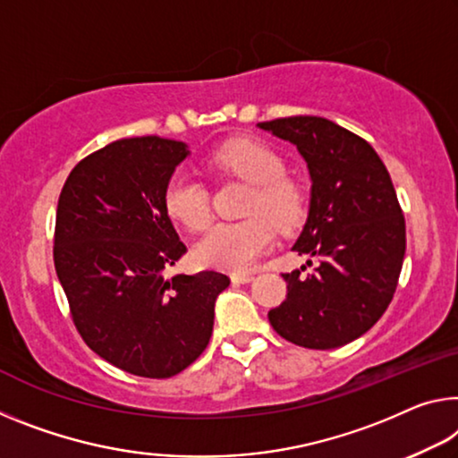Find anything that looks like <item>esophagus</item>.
Returning a JSON list of instances; mask_svg holds the SVG:
<instances>
[{
	"label": "esophagus",
	"instance_id": "esophagus-1",
	"mask_svg": "<svg viewBox=\"0 0 458 458\" xmlns=\"http://www.w3.org/2000/svg\"><path fill=\"white\" fill-rule=\"evenodd\" d=\"M232 281H234V283H249V281H252V273H234V275H232Z\"/></svg>",
	"mask_w": 458,
	"mask_h": 458
}]
</instances>
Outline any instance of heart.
Masks as SVG:
<instances>
[{
	"label": "heart",
	"mask_w": 458,
	"mask_h": 458,
	"mask_svg": "<svg viewBox=\"0 0 458 458\" xmlns=\"http://www.w3.org/2000/svg\"><path fill=\"white\" fill-rule=\"evenodd\" d=\"M209 166L224 175L252 185L246 198L242 222L217 224L195 244L193 257L203 267L242 273L271 249L275 229L293 230L306 212V198L293 179L285 177V161L267 144L238 138L222 144L208 158ZM166 214L191 232H201L212 222L209 193L199 179L175 173L165 187Z\"/></svg>",
	"instance_id": "b5f03b06"
}]
</instances>
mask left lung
Segmentation results:
<instances>
[{"instance_id": "1", "label": "left lung", "mask_w": 458, "mask_h": 458, "mask_svg": "<svg viewBox=\"0 0 458 458\" xmlns=\"http://www.w3.org/2000/svg\"><path fill=\"white\" fill-rule=\"evenodd\" d=\"M259 128L295 144L306 158L311 201L293 250L318 259L306 277V267L283 273L285 301L268 311V322L297 346H344L394 300L405 255V220L394 183L371 144L330 120L293 115Z\"/></svg>"}]
</instances>
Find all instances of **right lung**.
Masks as SVG:
<instances>
[{"label": "right lung", "instance_id": "obj_1", "mask_svg": "<svg viewBox=\"0 0 458 458\" xmlns=\"http://www.w3.org/2000/svg\"><path fill=\"white\" fill-rule=\"evenodd\" d=\"M183 142L122 138L87 155L63 185L55 268L85 344L122 371L166 379L206 351L228 275L166 271L187 246L163 193Z\"/></svg>", "mask_w": 458, "mask_h": 458}]
</instances>
